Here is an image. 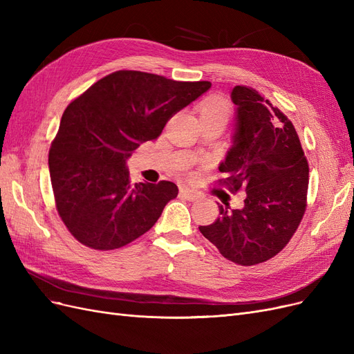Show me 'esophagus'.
I'll return each mask as SVG.
<instances>
[{
	"mask_svg": "<svg viewBox=\"0 0 354 354\" xmlns=\"http://www.w3.org/2000/svg\"><path fill=\"white\" fill-rule=\"evenodd\" d=\"M180 196L183 198V199H186V201H190V202H195V201H198L201 198L199 194H196V192H194V190H189V189H181L180 190Z\"/></svg>",
	"mask_w": 354,
	"mask_h": 354,
	"instance_id": "obj_1",
	"label": "esophagus"
}]
</instances>
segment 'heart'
Returning <instances> with one entry per match:
<instances>
[{
	"label": "heart",
	"instance_id": "1",
	"mask_svg": "<svg viewBox=\"0 0 354 354\" xmlns=\"http://www.w3.org/2000/svg\"><path fill=\"white\" fill-rule=\"evenodd\" d=\"M198 112L202 124L212 121H223L226 124L232 113V106L226 99L218 97V95H211V97L199 104Z\"/></svg>",
	"mask_w": 354,
	"mask_h": 354
}]
</instances>
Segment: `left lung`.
<instances>
[{
  "label": "left lung",
  "instance_id": "8db88e82",
  "mask_svg": "<svg viewBox=\"0 0 354 354\" xmlns=\"http://www.w3.org/2000/svg\"><path fill=\"white\" fill-rule=\"evenodd\" d=\"M236 104L233 146L220 164L218 183L246 192L243 208L218 207L201 233L239 266L273 259L291 241L307 208L308 162L288 116L246 85L232 91Z\"/></svg>",
  "mask_w": 354,
  "mask_h": 354
}]
</instances>
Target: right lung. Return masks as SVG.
Wrapping results in <instances>:
<instances>
[{"label": "right lung", "instance_id": "1", "mask_svg": "<svg viewBox=\"0 0 354 354\" xmlns=\"http://www.w3.org/2000/svg\"><path fill=\"white\" fill-rule=\"evenodd\" d=\"M209 87V81L116 71L68 104L48 168L56 209L75 239L111 251L153 226L178 187L167 180L133 185L125 160Z\"/></svg>", "mask_w": 354, "mask_h": 354}]
</instances>
